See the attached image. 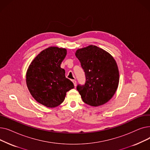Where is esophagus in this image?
<instances>
[{
    "mask_svg": "<svg viewBox=\"0 0 150 150\" xmlns=\"http://www.w3.org/2000/svg\"><path fill=\"white\" fill-rule=\"evenodd\" d=\"M72 82H73V83H74V86H75H75H76V81L75 80H72Z\"/></svg>",
    "mask_w": 150,
    "mask_h": 150,
    "instance_id": "1",
    "label": "esophagus"
}]
</instances>
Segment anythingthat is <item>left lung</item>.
Listing matches in <instances>:
<instances>
[{
    "instance_id": "8db88e82",
    "label": "left lung",
    "mask_w": 150,
    "mask_h": 150,
    "mask_svg": "<svg viewBox=\"0 0 150 150\" xmlns=\"http://www.w3.org/2000/svg\"><path fill=\"white\" fill-rule=\"evenodd\" d=\"M86 76V83L78 84L77 91L86 104L92 106L104 105L115 93L119 83L117 63L109 53L96 45L76 51Z\"/></svg>"
}]
</instances>
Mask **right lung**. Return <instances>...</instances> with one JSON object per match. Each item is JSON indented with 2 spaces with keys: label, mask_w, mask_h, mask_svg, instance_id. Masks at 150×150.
Returning a JSON list of instances; mask_svg holds the SVG:
<instances>
[{
  "label": "right lung",
  "mask_w": 150,
  "mask_h": 150,
  "mask_svg": "<svg viewBox=\"0 0 150 150\" xmlns=\"http://www.w3.org/2000/svg\"><path fill=\"white\" fill-rule=\"evenodd\" d=\"M67 54L66 49L50 47L38 54L31 62L26 74V83L31 95L48 108L61 105L66 92L74 88L65 76L61 64Z\"/></svg>",
  "instance_id": "1"
}]
</instances>
